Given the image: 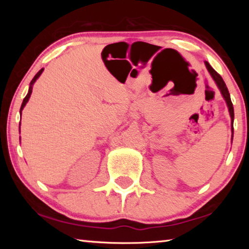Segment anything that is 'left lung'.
<instances>
[{"instance_id":"obj_1","label":"left lung","mask_w":249,"mask_h":249,"mask_svg":"<svg viewBox=\"0 0 249 249\" xmlns=\"http://www.w3.org/2000/svg\"><path fill=\"white\" fill-rule=\"evenodd\" d=\"M205 66H206V68H208L210 74L212 75V78L214 79V81L216 82L217 87H218V89L221 90L223 98H224V99H225V101H226L227 107H229L230 114H231V132L234 133V127H233V121H234V107H233V103H231V101L230 92H229V90H227V87H226V84H225V82H224V80H223L221 75L218 74V73L216 72V71L214 70V69L212 68V67L210 66L209 62H206V61H205Z\"/></svg>"}]
</instances>
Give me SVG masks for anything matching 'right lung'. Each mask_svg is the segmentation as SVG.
<instances>
[{
  "label": "right lung",
  "instance_id": "add662e5",
  "mask_svg": "<svg viewBox=\"0 0 249 249\" xmlns=\"http://www.w3.org/2000/svg\"><path fill=\"white\" fill-rule=\"evenodd\" d=\"M43 70L44 69H40L39 71H38V72H37L36 73V75H35V77H34L33 78V80H32V81H31V87H29V89H28V93H27V95L26 96H25V98H24V100H23V103H22V107H20V109H19V113H22V109L24 108V107H25V105H26V103H27V101L29 100V98H31V94H32V90H33V84L34 83H35V81H36V80L37 79H38V77H39V75L41 74V72H43ZM19 125H20V122H19ZM20 128V127H19Z\"/></svg>",
  "mask_w": 249,
  "mask_h": 249
}]
</instances>
